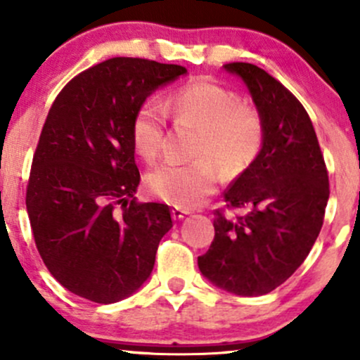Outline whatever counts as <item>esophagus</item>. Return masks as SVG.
<instances>
[{
	"label": "esophagus",
	"instance_id": "34e87169",
	"mask_svg": "<svg viewBox=\"0 0 360 360\" xmlns=\"http://www.w3.org/2000/svg\"><path fill=\"white\" fill-rule=\"evenodd\" d=\"M172 214H173V218H175V219H184L185 216L191 214V211H188V210H181V207H173Z\"/></svg>",
	"mask_w": 360,
	"mask_h": 360
}]
</instances>
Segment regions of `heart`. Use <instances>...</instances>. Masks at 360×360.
<instances>
[{"instance_id": "1", "label": "heart", "mask_w": 360, "mask_h": 360, "mask_svg": "<svg viewBox=\"0 0 360 360\" xmlns=\"http://www.w3.org/2000/svg\"><path fill=\"white\" fill-rule=\"evenodd\" d=\"M166 110L176 122L191 123L199 130L194 154L200 160L194 163H163L150 169L149 191L165 202L179 207L197 206L218 184V169L212 160L226 176H237L261 153L264 139L262 120L230 89L206 80L192 82L169 96ZM165 135V111L154 103L142 104L130 125L135 153L153 163L163 150Z\"/></svg>"}]
</instances>
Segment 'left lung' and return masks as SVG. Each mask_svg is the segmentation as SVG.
<instances>
[{
    "instance_id": "left-lung-1",
    "label": "left lung",
    "mask_w": 360,
    "mask_h": 360,
    "mask_svg": "<svg viewBox=\"0 0 360 360\" xmlns=\"http://www.w3.org/2000/svg\"><path fill=\"white\" fill-rule=\"evenodd\" d=\"M249 89L264 127L261 153L225 192L230 207L214 211V240L197 257L214 287L242 297L269 293L287 281L311 252L330 197L318 137L299 99L250 63L223 65Z\"/></svg>"
}]
</instances>
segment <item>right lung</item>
<instances>
[{
  "label": "right lung",
  "mask_w": 360,
  "mask_h": 360,
  "mask_svg": "<svg viewBox=\"0 0 360 360\" xmlns=\"http://www.w3.org/2000/svg\"><path fill=\"white\" fill-rule=\"evenodd\" d=\"M187 68L111 58L72 79L46 118L27 185L34 240L49 273L82 299L113 304L150 276L169 207L137 202L130 125Z\"/></svg>",
  "instance_id": "1"
}]
</instances>
